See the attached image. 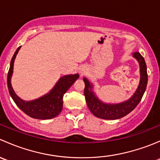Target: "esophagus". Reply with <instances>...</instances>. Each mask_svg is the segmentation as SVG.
Wrapping results in <instances>:
<instances>
[{"instance_id":"esophagus-1","label":"esophagus","mask_w":160,"mask_h":160,"mask_svg":"<svg viewBox=\"0 0 160 160\" xmlns=\"http://www.w3.org/2000/svg\"><path fill=\"white\" fill-rule=\"evenodd\" d=\"M82 72V73H83V72Z\"/></svg>"}]
</instances>
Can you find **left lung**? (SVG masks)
I'll list each match as a JSON object with an SVG mask.
<instances>
[{"instance_id": "8db88e82", "label": "left lung", "mask_w": 160, "mask_h": 160, "mask_svg": "<svg viewBox=\"0 0 160 160\" xmlns=\"http://www.w3.org/2000/svg\"><path fill=\"white\" fill-rule=\"evenodd\" d=\"M138 60L140 67V82L136 91L132 98L119 104H106L100 101L92 90L93 84L87 78H83L85 83L84 96L87 104L92 114L96 117L107 120H114L123 118L135 108L146 91L148 82V74L144 58L138 52L132 53Z\"/></svg>"}]
</instances>
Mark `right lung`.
I'll list each match as a JSON object with an SVG mask.
<instances>
[{
    "label": "right lung",
    "mask_w": 160,
    "mask_h": 160,
    "mask_svg": "<svg viewBox=\"0 0 160 160\" xmlns=\"http://www.w3.org/2000/svg\"><path fill=\"white\" fill-rule=\"evenodd\" d=\"M18 48L11 59L10 68L8 73V88L14 103L22 111L30 117L36 119H51L56 117L62 109V98L66 92L79 78V74L66 75L61 77L52 90L42 98L31 101H25L16 95L11 87V78L13 73V67L16 56L20 49Z\"/></svg>",
    "instance_id": "obj_1"
}]
</instances>
